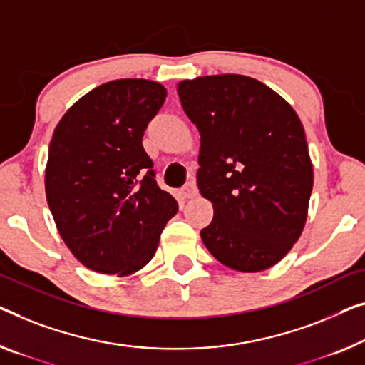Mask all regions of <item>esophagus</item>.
<instances>
[{
	"instance_id": "esophagus-1",
	"label": "esophagus",
	"mask_w": 365,
	"mask_h": 365,
	"mask_svg": "<svg viewBox=\"0 0 365 365\" xmlns=\"http://www.w3.org/2000/svg\"><path fill=\"white\" fill-rule=\"evenodd\" d=\"M198 195V188H197V185H195L193 182H188L187 185H185V187L182 188V197L185 198V200H190V198H195Z\"/></svg>"
}]
</instances>
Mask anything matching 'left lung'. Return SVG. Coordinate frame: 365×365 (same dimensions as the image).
Instances as JSON below:
<instances>
[{
	"label": "left lung",
	"mask_w": 365,
	"mask_h": 365,
	"mask_svg": "<svg viewBox=\"0 0 365 365\" xmlns=\"http://www.w3.org/2000/svg\"><path fill=\"white\" fill-rule=\"evenodd\" d=\"M200 133L198 188L215 216L201 230L206 249L237 272H260L302 236L313 165L295 110L262 81L210 75L177 85Z\"/></svg>",
	"instance_id": "1"
}]
</instances>
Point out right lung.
<instances>
[{
  "mask_svg": "<svg viewBox=\"0 0 365 365\" xmlns=\"http://www.w3.org/2000/svg\"><path fill=\"white\" fill-rule=\"evenodd\" d=\"M165 96L164 85L152 80L108 81L81 96L53 130L48 208L70 252L100 274L126 277L148 265L178 211L143 148Z\"/></svg>",
  "mask_w": 365,
  "mask_h": 365,
  "instance_id": "right-lung-1",
  "label": "right lung"
}]
</instances>
